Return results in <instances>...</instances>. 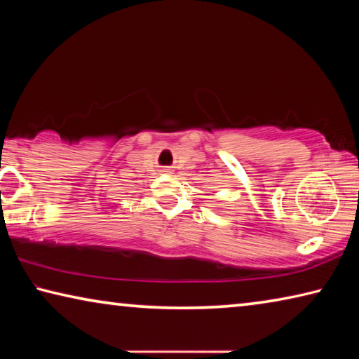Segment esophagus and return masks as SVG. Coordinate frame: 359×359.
Wrapping results in <instances>:
<instances>
[{"label": "esophagus", "mask_w": 359, "mask_h": 359, "mask_svg": "<svg viewBox=\"0 0 359 359\" xmlns=\"http://www.w3.org/2000/svg\"><path fill=\"white\" fill-rule=\"evenodd\" d=\"M163 172H171V169H169V168H165V169H163Z\"/></svg>", "instance_id": "obj_1"}]
</instances>
